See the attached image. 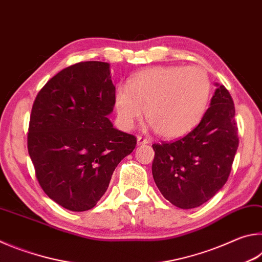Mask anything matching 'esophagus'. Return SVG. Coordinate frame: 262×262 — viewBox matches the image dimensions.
<instances>
[{
    "mask_svg": "<svg viewBox=\"0 0 262 262\" xmlns=\"http://www.w3.org/2000/svg\"><path fill=\"white\" fill-rule=\"evenodd\" d=\"M148 143H149V140L145 139V137L137 136V144L142 145V144H148Z\"/></svg>",
    "mask_w": 262,
    "mask_h": 262,
    "instance_id": "esophagus-1",
    "label": "esophagus"
}]
</instances>
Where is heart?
Listing matches in <instances>:
<instances>
[{"mask_svg":"<svg viewBox=\"0 0 262 262\" xmlns=\"http://www.w3.org/2000/svg\"><path fill=\"white\" fill-rule=\"evenodd\" d=\"M210 96V81L199 67H152L135 74L127 89L114 94L117 120L122 129H130L144 114L164 139H178L201 120Z\"/></svg>","mask_w":262,"mask_h":262,"instance_id":"1","label":"heart"}]
</instances>
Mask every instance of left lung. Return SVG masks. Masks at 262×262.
<instances>
[{
	"label": "left lung",
	"instance_id": "obj_1",
	"mask_svg": "<svg viewBox=\"0 0 262 262\" xmlns=\"http://www.w3.org/2000/svg\"><path fill=\"white\" fill-rule=\"evenodd\" d=\"M210 107L199 125L173 142L152 144V177L163 196L181 209H192L214 196L231 172L239 140L234 105L217 84Z\"/></svg>",
	"mask_w": 262,
	"mask_h": 262
}]
</instances>
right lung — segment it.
I'll return each instance as SVG.
<instances>
[{"instance_id": "1", "label": "right lung", "mask_w": 262, "mask_h": 262, "mask_svg": "<svg viewBox=\"0 0 262 262\" xmlns=\"http://www.w3.org/2000/svg\"><path fill=\"white\" fill-rule=\"evenodd\" d=\"M107 62L86 61L61 70L35 97L28 150L48 198L72 211L94 208L112 174L136 145L107 118L115 86Z\"/></svg>"}]
</instances>
